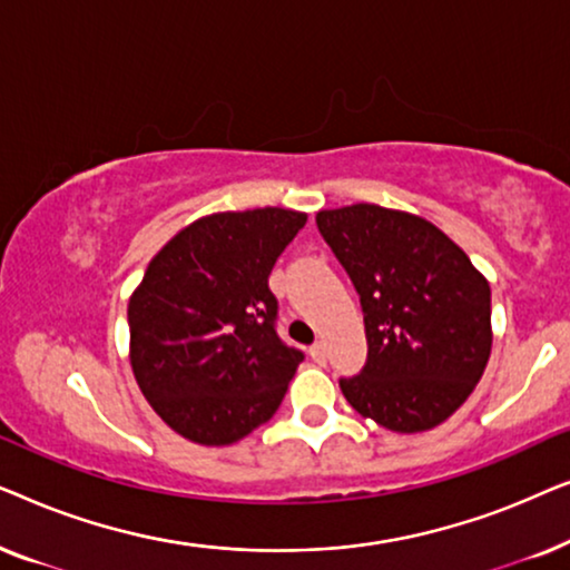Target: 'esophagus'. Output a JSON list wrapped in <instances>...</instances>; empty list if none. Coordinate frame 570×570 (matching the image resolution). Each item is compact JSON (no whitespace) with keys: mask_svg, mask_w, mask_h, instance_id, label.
Returning <instances> with one entry per match:
<instances>
[{"mask_svg":"<svg viewBox=\"0 0 570 570\" xmlns=\"http://www.w3.org/2000/svg\"><path fill=\"white\" fill-rule=\"evenodd\" d=\"M308 355L314 357V363L324 365V363H326V350H324V342H314V345L308 347Z\"/></svg>","mask_w":570,"mask_h":570,"instance_id":"1","label":"esophagus"}]
</instances>
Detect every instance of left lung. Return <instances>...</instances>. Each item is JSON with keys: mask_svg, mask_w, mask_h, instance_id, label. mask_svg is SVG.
<instances>
[{"mask_svg": "<svg viewBox=\"0 0 570 570\" xmlns=\"http://www.w3.org/2000/svg\"><path fill=\"white\" fill-rule=\"evenodd\" d=\"M318 233L361 295L368 357L340 379L353 410L394 433L431 431L485 371L490 285L423 217L379 205L322 209Z\"/></svg>", "mask_w": 570, "mask_h": 570, "instance_id": "8db88e82", "label": "left lung"}]
</instances>
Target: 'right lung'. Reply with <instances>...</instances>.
I'll return each instance as SVG.
<instances>
[{
  "instance_id": "obj_1",
  "label": "right lung",
  "mask_w": 570,
  "mask_h": 570,
  "mask_svg": "<svg viewBox=\"0 0 570 570\" xmlns=\"http://www.w3.org/2000/svg\"><path fill=\"white\" fill-rule=\"evenodd\" d=\"M303 225L295 209L217 213L176 233L129 298V357L178 435L228 446L275 415L303 361L277 334L269 272Z\"/></svg>"
}]
</instances>
